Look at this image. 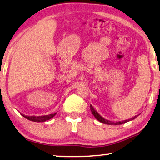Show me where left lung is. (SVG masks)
I'll list each match as a JSON object with an SVG mask.
<instances>
[{
    "label": "left lung",
    "mask_w": 160,
    "mask_h": 160,
    "mask_svg": "<svg viewBox=\"0 0 160 160\" xmlns=\"http://www.w3.org/2000/svg\"><path fill=\"white\" fill-rule=\"evenodd\" d=\"M90 111H91L92 115L95 116V118L97 119V120H98L100 122L105 123V124H108V125H120V124H123V123H125L126 122H128V121H132L133 119L136 118L139 115H137L135 116H133L132 118L130 119H128V120H125V121H116V122H112V121H109V120H107V119H105L104 118L102 117V116L100 115V114L98 113V112L95 110L93 107H92V105H90Z\"/></svg>",
    "instance_id": "left-lung-1"
}]
</instances>
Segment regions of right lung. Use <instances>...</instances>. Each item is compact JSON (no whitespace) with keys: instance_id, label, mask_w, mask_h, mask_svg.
Returning <instances> with one entry per match:
<instances>
[{"instance_id":"right-lung-1","label":"right lung","mask_w":160,"mask_h":160,"mask_svg":"<svg viewBox=\"0 0 160 160\" xmlns=\"http://www.w3.org/2000/svg\"><path fill=\"white\" fill-rule=\"evenodd\" d=\"M56 113H57L49 114V115L39 116H24V115H23V116L27 119H28V120L34 121V122H44V121H48V120H49V119H51L52 118H53L54 116L56 115Z\"/></svg>"}]
</instances>
